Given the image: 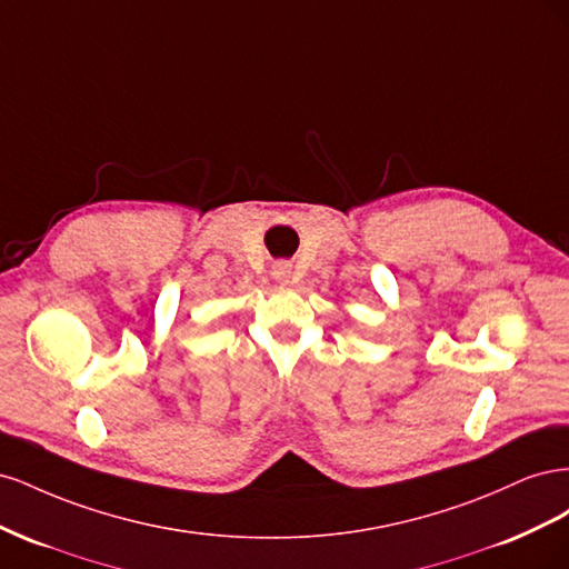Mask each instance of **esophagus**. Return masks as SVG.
I'll list each match as a JSON object with an SVG mask.
<instances>
[{
	"label": "esophagus",
	"instance_id": "1",
	"mask_svg": "<svg viewBox=\"0 0 569 569\" xmlns=\"http://www.w3.org/2000/svg\"><path fill=\"white\" fill-rule=\"evenodd\" d=\"M289 272H291V268L287 263H274L272 266V278L278 280V282H287L289 280Z\"/></svg>",
	"mask_w": 569,
	"mask_h": 569
}]
</instances>
